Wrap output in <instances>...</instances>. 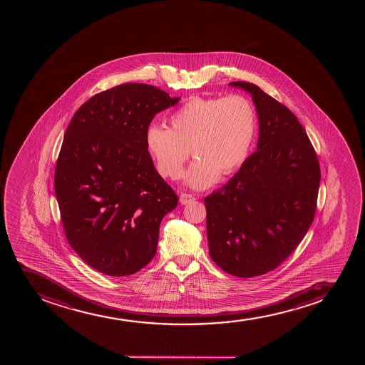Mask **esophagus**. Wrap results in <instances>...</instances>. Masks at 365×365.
I'll list each match as a JSON object with an SVG mask.
<instances>
[{
  "instance_id": "obj_1",
  "label": "esophagus",
  "mask_w": 365,
  "mask_h": 365,
  "mask_svg": "<svg viewBox=\"0 0 365 365\" xmlns=\"http://www.w3.org/2000/svg\"><path fill=\"white\" fill-rule=\"evenodd\" d=\"M179 200H180L181 205H187L190 202H192L195 197H193L192 195H190V193H181Z\"/></svg>"
}]
</instances>
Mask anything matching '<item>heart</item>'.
Instances as JSON below:
<instances>
[{
    "label": "heart",
    "instance_id": "heart-1",
    "mask_svg": "<svg viewBox=\"0 0 365 365\" xmlns=\"http://www.w3.org/2000/svg\"><path fill=\"white\" fill-rule=\"evenodd\" d=\"M168 123L169 128L147 129V151L160 175L176 180L182 175L191 150L197 160L186 174V182L197 190L237 170L258 129L256 107L240 95L191 97L169 115Z\"/></svg>",
    "mask_w": 365,
    "mask_h": 365
}]
</instances>
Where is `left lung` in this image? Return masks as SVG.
<instances>
[{
	"label": "left lung",
	"mask_w": 365,
	"mask_h": 365,
	"mask_svg": "<svg viewBox=\"0 0 365 365\" xmlns=\"http://www.w3.org/2000/svg\"><path fill=\"white\" fill-rule=\"evenodd\" d=\"M251 93L259 120L257 151L227 184L205 198L210 258L227 274L253 277L289 258L314 220L320 167L297 117L259 86Z\"/></svg>",
	"instance_id": "obj_1"
}]
</instances>
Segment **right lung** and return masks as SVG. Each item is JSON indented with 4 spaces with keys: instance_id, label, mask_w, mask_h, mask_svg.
Returning a JSON list of instances; mask_svg holds the SVG:
<instances>
[{
    "instance_id": "add662e5",
    "label": "right lung",
    "mask_w": 365,
    "mask_h": 365,
    "mask_svg": "<svg viewBox=\"0 0 365 365\" xmlns=\"http://www.w3.org/2000/svg\"><path fill=\"white\" fill-rule=\"evenodd\" d=\"M179 100L130 83L97 93L71 118L56 197L68 243L97 272L126 277L155 257L160 222L179 198L155 170L145 136L155 114Z\"/></svg>"
}]
</instances>
